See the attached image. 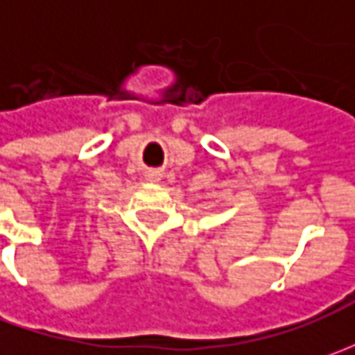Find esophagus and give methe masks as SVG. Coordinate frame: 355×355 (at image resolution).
<instances>
[{"label": "esophagus", "mask_w": 355, "mask_h": 355, "mask_svg": "<svg viewBox=\"0 0 355 355\" xmlns=\"http://www.w3.org/2000/svg\"><path fill=\"white\" fill-rule=\"evenodd\" d=\"M148 180H150V182H157V180H159V173H157V171H150V173H148Z\"/></svg>", "instance_id": "1"}]
</instances>
